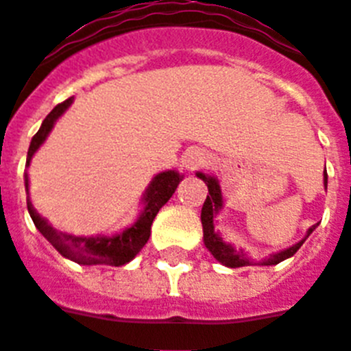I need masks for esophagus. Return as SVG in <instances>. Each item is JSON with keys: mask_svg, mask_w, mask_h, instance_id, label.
I'll return each instance as SVG.
<instances>
[{"mask_svg": "<svg viewBox=\"0 0 351 351\" xmlns=\"http://www.w3.org/2000/svg\"><path fill=\"white\" fill-rule=\"evenodd\" d=\"M208 153L204 151V149H189L187 153H184V156H182V164H184V167L189 171L197 169V167H202V165L208 164Z\"/></svg>", "mask_w": 351, "mask_h": 351, "instance_id": "esophagus-1", "label": "esophagus"}]
</instances>
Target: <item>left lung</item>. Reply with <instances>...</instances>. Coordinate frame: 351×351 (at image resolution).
I'll use <instances>...</instances> for the list:
<instances>
[{
    "mask_svg": "<svg viewBox=\"0 0 351 351\" xmlns=\"http://www.w3.org/2000/svg\"><path fill=\"white\" fill-rule=\"evenodd\" d=\"M197 176L200 180H204V184L208 186V198L202 206V213H200V220H202V230H204V244L211 251V255L228 267H244V266H275L278 262L286 261L289 256H293L299 247L304 244V240L310 237L315 228L319 224L311 226L310 230L306 231V237L302 240H299L297 244L289 245L286 250L278 251L275 255H271L269 258H264V261H251L250 255H245L244 250H237L233 244L226 242L222 237H220L219 231H215V220L219 217V213L224 208V198H222V189H220L219 178L213 175H208V173H202L198 171ZM328 187V175L326 169H324V189Z\"/></svg>",
    "mask_w": 351,
    "mask_h": 351,
    "instance_id": "left-lung-1",
    "label": "left lung"
}]
</instances>
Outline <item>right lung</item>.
Masks as SVG:
<instances>
[{"label": "right lung", "instance_id": "1", "mask_svg": "<svg viewBox=\"0 0 351 351\" xmlns=\"http://www.w3.org/2000/svg\"><path fill=\"white\" fill-rule=\"evenodd\" d=\"M73 101L74 98H69L63 104H58L47 114V118L41 123L40 131L36 132L32 140H30L29 153H27V164H25L27 167L32 162V156H34L36 151L43 145L47 136L51 134L52 127L58 121V118L63 117V112L73 106ZM182 178L184 176L175 169L162 171V173L154 176L151 184L147 186V189H145V193H143V208L140 215H138L136 222L114 234H90V237L82 234L80 237V234L63 233V231L52 228L47 222V219H43L36 211L32 202H30V198H27V209H29L30 219H32L34 226L38 228V231L56 247L60 255L69 258V261L82 264V266H96V264L123 266L127 262H131L140 253L143 245L147 244L154 217L160 211V208L173 197V193H175V189L182 182ZM25 189L29 193V175L27 173H25Z\"/></svg>", "mask_w": 351, "mask_h": 351}]
</instances>
